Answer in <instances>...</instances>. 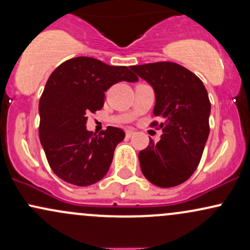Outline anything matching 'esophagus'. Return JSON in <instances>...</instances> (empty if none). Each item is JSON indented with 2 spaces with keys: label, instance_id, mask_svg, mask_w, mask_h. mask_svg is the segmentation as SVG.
Here are the masks:
<instances>
[{
  "label": "esophagus",
  "instance_id": "34e87169",
  "mask_svg": "<svg viewBox=\"0 0 250 250\" xmlns=\"http://www.w3.org/2000/svg\"><path fill=\"white\" fill-rule=\"evenodd\" d=\"M134 134H135V130H133V129H128V130L125 131V135H127V137H131Z\"/></svg>",
  "mask_w": 250,
  "mask_h": 250
}]
</instances>
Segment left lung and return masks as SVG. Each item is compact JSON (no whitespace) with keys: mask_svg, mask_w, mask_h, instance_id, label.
I'll return each instance as SVG.
<instances>
[{"mask_svg":"<svg viewBox=\"0 0 250 250\" xmlns=\"http://www.w3.org/2000/svg\"><path fill=\"white\" fill-rule=\"evenodd\" d=\"M130 69L153 87V113L165 121L160 125L161 140L157 143L150 140L139 153L142 173L157 187L179 186L196 170L208 140L207 89L195 74L177 63H148Z\"/></svg>","mask_w":250,"mask_h":250,"instance_id":"left-lung-1","label":"left lung"}]
</instances>
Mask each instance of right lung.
I'll list each match as a JSON object with an SVG mask.
<instances>
[{
    "instance_id": "1",
    "label": "right lung",
    "mask_w": 250,
    "mask_h": 250,
    "mask_svg": "<svg viewBox=\"0 0 250 250\" xmlns=\"http://www.w3.org/2000/svg\"><path fill=\"white\" fill-rule=\"evenodd\" d=\"M121 81L137 82L127 67L108 65L93 57H74L60 64L40 99V141L50 168L60 179L87 187L103 179L113 161L122 129L89 131L87 114L103 107L104 91Z\"/></svg>"
}]
</instances>
